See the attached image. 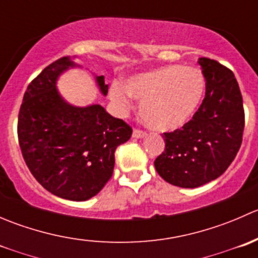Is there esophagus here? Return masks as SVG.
Masks as SVG:
<instances>
[{"label":"esophagus","mask_w":258,"mask_h":258,"mask_svg":"<svg viewBox=\"0 0 258 258\" xmlns=\"http://www.w3.org/2000/svg\"><path fill=\"white\" fill-rule=\"evenodd\" d=\"M146 136H147V134L144 131H140V130H134V132H132V137L134 139H144Z\"/></svg>","instance_id":"1"}]
</instances>
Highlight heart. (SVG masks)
I'll return each instance as SVG.
<instances>
[{"instance_id": "b5f03b06", "label": "heart", "mask_w": 258, "mask_h": 258, "mask_svg": "<svg viewBox=\"0 0 258 258\" xmlns=\"http://www.w3.org/2000/svg\"><path fill=\"white\" fill-rule=\"evenodd\" d=\"M206 82L196 67L170 64L134 75L112 83L110 98L119 111L131 107V98L140 101V116L151 128L171 132L186 126L199 110Z\"/></svg>"}]
</instances>
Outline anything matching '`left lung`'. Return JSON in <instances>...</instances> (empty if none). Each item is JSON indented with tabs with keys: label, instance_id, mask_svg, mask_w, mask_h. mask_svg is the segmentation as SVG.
Masks as SVG:
<instances>
[{
	"label": "left lung",
	"instance_id": "obj_1",
	"mask_svg": "<svg viewBox=\"0 0 258 258\" xmlns=\"http://www.w3.org/2000/svg\"><path fill=\"white\" fill-rule=\"evenodd\" d=\"M199 64L206 80V96L191 121L182 128L163 134L165 151L155 167L166 182L196 188L220 177L242 144L243 101L235 75L215 59L201 57Z\"/></svg>",
	"mask_w": 258,
	"mask_h": 258
}]
</instances>
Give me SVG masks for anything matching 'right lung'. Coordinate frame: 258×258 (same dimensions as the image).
<instances>
[{"mask_svg":"<svg viewBox=\"0 0 258 258\" xmlns=\"http://www.w3.org/2000/svg\"><path fill=\"white\" fill-rule=\"evenodd\" d=\"M81 69L62 57L28 85L18 114V142L33 177L48 192L70 201H87L113 173L114 151L130 140L131 127L97 103L67 102L57 90L59 76ZM103 96L108 85L96 76Z\"/></svg>","mask_w":258,"mask_h":258,"instance_id":"right-lung-1","label":"right lung"}]
</instances>
